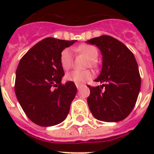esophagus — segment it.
<instances>
[{"label":"esophagus","mask_w":154,"mask_h":154,"mask_svg":"<svg viewBox=\"0 0 154 154\" xmlns=\"http://www.w3.org/2000/svg\"><path fill=\"white\" fill-rule=\"evenodd\" d=\"M76 86H77V89L79 90L80 88H81V86H82V85H80V84H77L76 85Z\"/></svg>","instance_id":"34e87169"}]
</instances>
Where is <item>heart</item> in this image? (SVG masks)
<instances>
[{"label":"heart","instance_id":"1","mask_svg":"<svg viewBox=\"0 0 154 154\" xmlns=\"http://www.w3.org/2000/svg\"><path fill=\"white\" fill-rule=\"evenodd\" d=\"M77 51L82 53L83 55L89 58L90 65H94V61L97 60L98 57V51L96 47L90 45H81L77 48ZM60 64L64 69L67 70L71 68L72 64V53L69 49H65L60 53ZM94 74L91 71L85 70V71H79V70H73L68 72L65 77L68 81L72 82L76 84H81L91 79Z\"/></svg>","mask_w":154,"mask_h":154}]
</instances>
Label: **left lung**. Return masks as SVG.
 I'll return each mask as SVG.
<instances>
[{"mask_svg":"<svg viewBox=\"0 0 154 154\" xmlns=\"http://www.w3.org/2000/svg\"><path fill=\"white\" fill-rule=\"evenodd\" d=\"M96 45L102 55V68L94 82L101 86L91 87L87 102L96 119L117 122L129 116L136 104L141 89L138 65L130 50L114 37L102 35L87 41ZM105 88V91L101 89Z\"/></svg>","mask_w":154,"mask_h":154,"instance_id":"obj_1","label":"left lung"}]
</instances>
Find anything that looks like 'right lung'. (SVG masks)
Segmentation results:
<instances>
[{
	"label": "right lung",
	"mask_w": 154,
	"mask_h": 154,
	"mask_svg": "<svg viewBox=\"0 0 154 154\" xmlns=\"http://www.w3.org/2000/svg\"><path fill=\"white\" fill-rule=\"evenodd\" d=\"M77 41L48 37L32 46L20 59L16 71L15 94L33 123L53 126L67 117L77 94L72 82L61 84L64 69L60 53Z\"/></svg>",
	"instance_id": "add662e5"
}]
</instances>
